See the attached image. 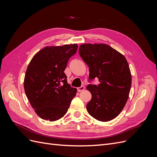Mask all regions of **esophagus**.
Here are the masks:
<instances>
[{
	"label": "esophagus",
	"mask_w": 157,
	"mask_h": 157,
	"mask_svg": "<svg viewBox=\"0 0 157 157\" xmlns=\"http://www.w3.org/2000/svg\"><path fill=\"white\" fill-rule=\"evenodd\" d=\"M84 86H81L80 87H78V88H77V90H78V92H82V91H83V90H84Z\"/></svg>",
	"instance_id": "34e87169"
}]
</instances>
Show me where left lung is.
Here are the masks:
<instances>
[{
	"instance_id": "1",
	"label": "left lung",
	"mask_w": 157,
	"mask_h": 157,
	"mask_svg": "<svg viewBox=\"0 0 157 157\" xmlns=\"http://www.w3.org/2000/svg\"><path fill=\"white\" fill-rule=\"evenodd\" d=\"M78 52L89 67V80L98 78L100 82L86 87L92 94L87 111L98 121H111L121 113L129 97L132 76L128 61L105 44H84Z\"/></svg>"
}]
</instances>
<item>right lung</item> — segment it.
<instances>
[{
    "label": "right lung",
    "mask_w": 157,
    "mask_h": 157,
    "mask_svg": "<svg viewBox=\"0 0 157 157\" xmlns=\"http://www.w3.org/2000/svg\"><path fill=\"white\" fill-rule=\"evenodd\" d=\"M78 45L46 46L33 56L24 78L26 96L38 116L56 121L67 112L77 88L67 83L64 71Z\"/></svg>",
    "instance_id": "obj_1"
}]
</instances>
